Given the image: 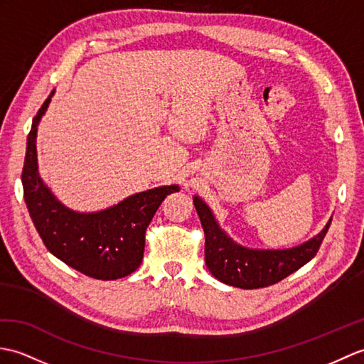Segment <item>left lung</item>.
Listing matches in <instances>:
<instances>
[{
  "instance_id": "1",
  "label": "left lung",
  "mask_w": 364,
  "mask_h": 364,
  "mask_svg": "<svg viewBox=\"0 0 364 364\" xmlns=\"http://www.w3.org/2000/svg\"><path fill=\"white\" fill-rule=\"evenodd\" d=\"M197 214L205 231V260L209 272L218 281L252 290L277 284L316 256L332 220L316 237L290 250H248L234 243L218 228L205 201L193 197Z\"/></svg>"
}]
</instances>
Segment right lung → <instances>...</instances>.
Returning a JSON list of instances; mask_svg holds the SVG:
<instances>
[{
    "label": "right lung",
    "mask_w": 364,
    "mask_h": 364,
    "mask_svg": "<svg viewBox=\"0 0 364 364\" xmlns=\"http://www.w3.org/2000/svg\"><path fill=\"white\" fill-rule=\"evenodd\" d=\"M54 91L33 116L21 172L24 201L49 252L82 274L114 281L132 274L144 256L147 226L167 196L178 186H161L117 203L100 213L79 214L50 193L37 171V125Z\"/></svg>",
    "instance_id": "obj_1"
}]
</instances>
